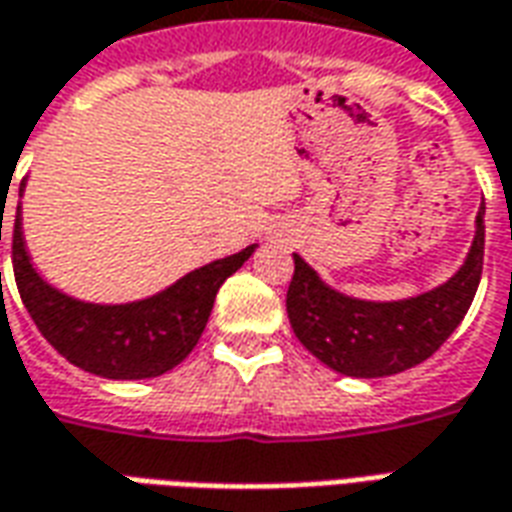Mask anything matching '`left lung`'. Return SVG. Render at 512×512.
<instances>
[{
  "mask_svg": "<svg viewBox=\"0 0 512 512\" xmlns=\"http://www.w3.org/2000/svg\"><path fill=\"white\" fill-rule=\"evenodd\" d=\"M485 205L463 266L444 285L400 301H365L329 288L293 255L288 318L299 343L323 365L351 378H384L417 367L441 348L466 310L483 274Z\"/></svg>",
  "mask_w": 512,
  "mask_h": 512,
  "instance_id": "left-lung-1",
  "label": "left lung"
}]
</instances>
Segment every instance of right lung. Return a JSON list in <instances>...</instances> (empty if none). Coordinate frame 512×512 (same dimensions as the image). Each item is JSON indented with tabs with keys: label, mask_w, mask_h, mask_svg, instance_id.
I'll list each match as a JSON object with an SVG mask.
<instances>
[{
	"label": "right lung",
	"mask_w": 512,
	"mask_h": 512,
	"mask_svg": "<svg viewBox=\"0 0 512 512\" xmlns=\"http://www.w3.org/2000/svg\"><path fill=\"white\" fill-rule=\"evenodd\" d=\"M24 186L27 180H21L18 197L24 194ZM255 249L257 244H252L194 268L175 285L142 301L93 304L51 288L40 277L21 233V205L13 222V274L35 326L71 365L112 381L156 378L180 365L205 332L222 282L244 266Z\"/></svg>",
	"instance_id": "add662e5"
}]
</instances>
